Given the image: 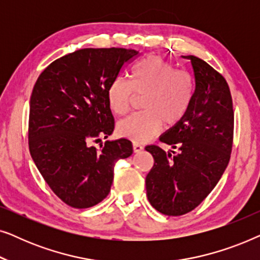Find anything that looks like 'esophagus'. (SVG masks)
Here are the masks:
<instances>
[{"label":"esophagus","instance_id":"obj_1","mask_svg":"<svg viewBox=\"0 0 260 260\" xmlns=\"http://www.w3.org/2000/svg\"><path fill=\"white\" fill-rule=\"evenodd\" d=\"M133 149H134V152H141L142 150H143V147H142V145L140 144V143H133Z\"/></svg>","mask_w":260,"mask_h":260}]
</instances>
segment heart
<instances>
[{
	"mask_svg": "<svg viewBox=\"0 0 260 260\" xmlns=\"http://www.w3.org/2000/svg\"><path fill=\"white\" fill-rule=\"evenodd\" d=\"M135 94L143 95V111L119 120L117 134L138 143L156 136L163 124L175 125L186 116L194 94L193 78L159 56H148L134 66L130 81L116 77L108 88L110 109L116 115L129 112Z\"/></svg>",
	"mask_w": 260,
	"mask_h": 260,
	"instance_id": "obj_1",
	"label": "heart"
}]
</instances>
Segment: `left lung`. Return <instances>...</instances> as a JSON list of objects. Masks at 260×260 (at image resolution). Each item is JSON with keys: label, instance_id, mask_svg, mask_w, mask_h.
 Wrapping results in <instances>:
<instances>
[{"label": "left lung", "instance_id": "left-lung-1", "mask_svg": "<svg viewBox=\"0 0 260 260\" xmlns=\"http://www.w3.org/2000/svg\"><path fill=\"white\" fill-rule=\"evenodd\" d=\"M194 73V94L183 119L159 137L175 149L145 150L154 167L145 177L148 200L156 211L177 216L193 211L219 182L230 162L234 112L225 78L194 55H186Z\"/></svg>", "mask_w": 260, "mask_h": 260}]
</instances>
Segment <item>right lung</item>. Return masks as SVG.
I'll list each match as a JSON object with an SVG mask.
<instances>
[{"mask_svg": "<svg viewBox=\"0 0 260 260\" xmlns=\"http://www.w3.org/2000/svg\"><path fill=\"white\" fill-rule=\"evenodd\" d=\"M137 55L125 48L78 49L46 67L34 85L28 123L31 158L71 207L88 208L104 200L115 163L133 154L125 138L106 141L101 150L91 142L108 138L115 129L109 85Z\"/></svg>", "mask_w": 260, "mask_h": 260, "instance_id": "right-lung-1", "label": "right lung"}]
</instances>
